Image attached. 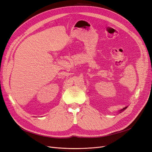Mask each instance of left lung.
Listing matches in <instances>:
<instances>
[{
	"label": "left lung",
	"instance_id": "obj_1",
	"mask_svg": "<svg viewBox=\"0 0 152 152\" xmlns=\"http://www.w3.org/2000/svg\"><path fill=\"white\" fill-rule=\"evenodd\" d=\"M127 108V107H125V108H123V109H122V110H121V111H120V113H121V112H123V111H124V110H126V108Z\"/></svg>",
	"mask_w": 152,
	"mask_h": 152
}]
</instances>
